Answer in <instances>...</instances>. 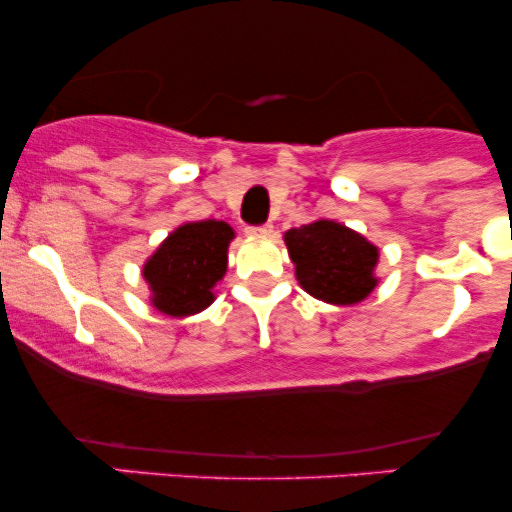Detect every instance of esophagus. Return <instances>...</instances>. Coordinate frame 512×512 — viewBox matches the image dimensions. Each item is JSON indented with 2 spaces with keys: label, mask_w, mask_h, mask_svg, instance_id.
<instances>
[{
  "label": "esophagus",
  "mask_w": 512,
  "mask_h": 512,
  "mask_svg": "<svg viewBox=\"0 0 512 512\" xmlns=\"http://www.w3.org/2000/svg\"><path fill=\"white\" fill-rule=\"evenodd\" d=\"M248 233H250V236H272L274 226H272V223H264V226H250Z\"/></svg>",
  "instance_id": "1"
}]
</instances>
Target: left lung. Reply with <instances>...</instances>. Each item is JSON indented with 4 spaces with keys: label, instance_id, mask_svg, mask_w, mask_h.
Instances as JSON below:
<instances>
[{
    "label": "left lung",
    "instance_id": "obj_1",
    "mask_svg": "<svg viewBox=\"0 0 512 512\" xmlns=\"http://www.w3.org/2000/svg\"><path fill=\"white\" fill-rule=\"evenodd\" d=\"M296 279L313 298L354 305L378 286V248L342 223L320 219L286 231Z\"/></svg>",
    "mask_w": 512,
    "mask_h": 512
}]
</instances>
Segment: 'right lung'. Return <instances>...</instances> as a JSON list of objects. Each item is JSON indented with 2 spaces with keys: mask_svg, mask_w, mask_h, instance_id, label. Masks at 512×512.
Here are the masks:
<instances>
[{
  "mask_svg": "<svg viewBox=\"0 0 512 512\" xmlns=\"http://www.w3.org/2000/svg\"><path fill=\"white\" fill-rule=\"evenodd\" d=\"M236 233L226 221L182 223L144 264L151 305L170 317L202 313L214 303V286L228 267V245Z\"/></svg>",
  "mask_w": 512,
  "mask_h": 512,
  "instance_id": "add662e5",
  "label": "right lung"
}]
</instances>
